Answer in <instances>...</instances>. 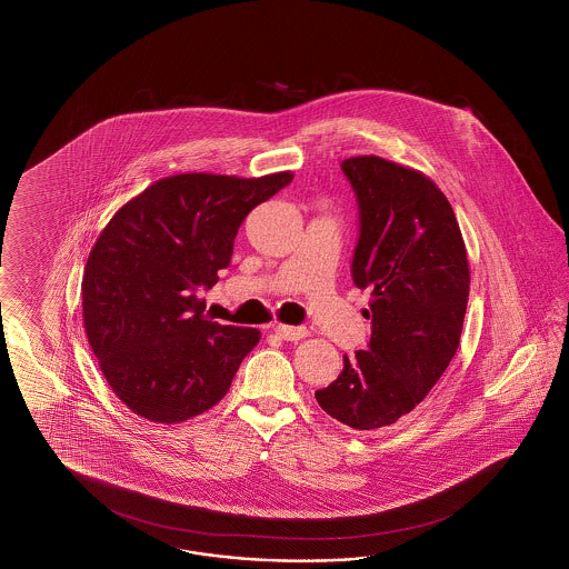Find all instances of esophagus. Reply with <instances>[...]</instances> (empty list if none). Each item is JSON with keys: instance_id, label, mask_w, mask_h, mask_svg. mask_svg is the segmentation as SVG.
I'll return each mask as SVG.
<instances>
[{"instance_id": "1", "label": "esophagus", "mask_w": 569, "mask_h": 569, "mask_svg": "<svg viewBox=\"0 0 569 569\" xmlns=\"http://www.w3.org/2000/svg\"><path fill=\"white\" fill-rule=\"evenodd\" d=\"M276 333L279 338H283V340H288V342H298V340H302V338H307L309 336V329L307 328H293V326H281V323H277Z\"/></svg>"}]
</instances>
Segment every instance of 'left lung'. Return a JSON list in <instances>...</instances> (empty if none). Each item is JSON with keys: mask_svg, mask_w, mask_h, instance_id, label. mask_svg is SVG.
<instances>
[{"mask_svg": "<svg viewBox=\"0 0 569 569\" xmlns=\"http://www.w3.org/2000/svg\"><path fill=\"white\" fill-rule=\"evenodd\" d=\"M361 214L352 279L369 288V350L317 390L319 407L352 430L397 423L452 361L466 319L469 262L447 196L421 171L379 156L342 162Z\"/></svg>", "mask_w": 569, "mask_h": 569, "instance_id": "left-lung-1", "label": "left lung"}]
</instances>
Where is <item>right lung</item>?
Segmentation results:
<instances>
[{
    "mask_svg": "<svg viewBox=\"0 0 569 569\" xmlns=\"http://www.w3.org/2000/svg\"><path fill=\"white\" fill-rule=\"evenodd\" d=\"M183 172L117 210L87 259V340L112 392L154 423H181L227 395L260 331L208 321L200 290L229 267L248 212L292 181Z\"/></svg>",
    "mask_w": 569,
    "mask_h": 569,
    "instance_id": "add662e5",
    "label": "right lung"
}]
</instances>
